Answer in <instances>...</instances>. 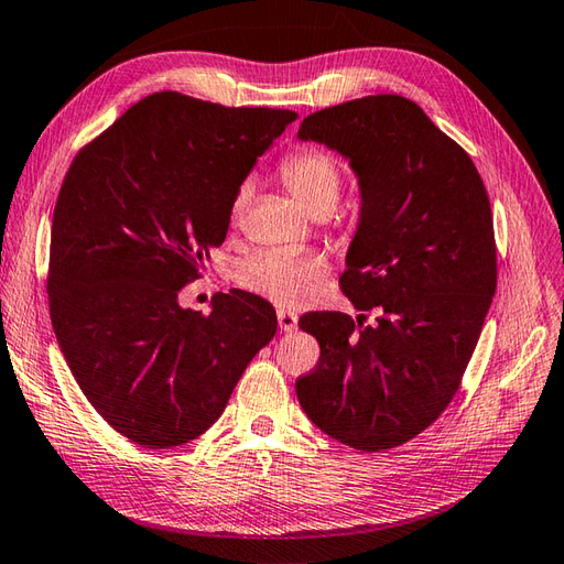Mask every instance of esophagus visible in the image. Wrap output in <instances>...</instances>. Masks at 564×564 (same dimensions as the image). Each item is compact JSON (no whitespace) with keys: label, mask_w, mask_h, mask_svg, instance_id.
Returning a JSON list of instances; mask_svg holds the SVG:
<instances>
[{"label":"esophagus","mask_w":564,"mask_h":564,"mask_svg":"<svg viewBox=\"0 0 564 564\" xmlns=\"http://www.w3.org/2000/svg\"><path fill=\"white\" fill-rule=\"evenodd\" d=\"M279 326H281V332H295L297 329V314L288 312V310H279Z\"/></svg>","instance_id":"34e87169"}]
</instances>
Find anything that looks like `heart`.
<instances>
[{
  "label": "heart",
  "instance_id": "obj_1",
  "mask_svg": "<svg viewBox=\"0 0 564 564\" xmlns=\"http://www.w3.org/2000/svg\"><path fill=\"white\" fill-rule=\"evenodd\" d=\"M281 177L288 192L314 216H329L341 196V165L329 151L307 147L281 163ZM252 196V182H245L232 199V218L245 214ZM326 273L322 254L305 252H261L238 269V283L254 293L276 300L281 305H297L305 300L310 283Z\"/></svg>",
  "mask_w": 564,
  "mask_h": 564
}]
</instances>
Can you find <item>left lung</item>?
Listing matches in <instances>:
<instances>
[{
  "label": "left lung",
  "instance_id": "8db88e82",
  "mask_svg": "<svg viewBox=\"0 0 564 564\" xmlns=\"http://www.w3.org/2000/svg\"><path fill=\"white\" fill-rule=\"evenodd\" d=\"M297 137L350 161L360 223L346 254L344 312H307L319 362L295 382L326 435L391 449L437 421L462 384L497 285L486 185L470 155L403 96L379 94L307 115Z\"/></svg>",
  "mask_w": 564,
  "mask_h": 564
}]
</instances>
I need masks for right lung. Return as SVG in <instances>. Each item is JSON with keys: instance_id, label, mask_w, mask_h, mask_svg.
I'll list each match as a JSON object with an SVG mask.
<instances>
[{"instance_id": "1", "label": "right lung", "mask_w": 564, "mask_h": 564, "mask_svg": "<svg viewBox=\"0 0 564 564\" xmlns=\"http://www.w3.org/2000/svg\"><path fill=\"white\" fill-rule=\"evenodd\" d=\"M293 110L147 96L76 153L50 235L47 297L62 356L90 405L141 447L212 427L276 334L264 297L230 291L180 307L232 199Z\"/></svg>"}]
</instances>
